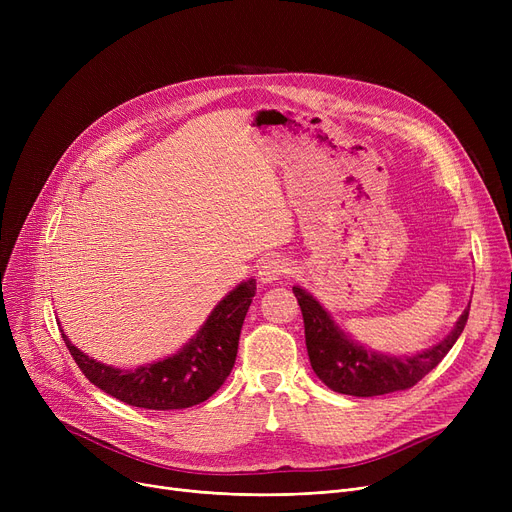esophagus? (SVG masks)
I'll return each mask as SVG.
<instances>
[{
  "label": "esophagus",
  "instance_id": "esophagus-1",
  "mask_svg": "<svg viewBox=\"0 0 512 512\" xmlns=\"http://www.w3.org/2000/svg\"><path fill=\"white\" fill-rule=\"evenodd\" d=\"M288 272V261L284 257H270L259 265V280L263 284H272Z\"/></svg>",
  "mask_w": 512,
  "mask_h": 512
}]
</instances>
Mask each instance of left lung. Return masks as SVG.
Segmentation results:
<instances>
[{"mask_svg": "<svg viewBox=\"0 0 512 512\" xmlns=\"http://www.w3.org/2000/svg\"><path fill=\"white\" fill-rule=\"evenodd\" d=\"M303 321L311 367L330 390L351 396H380L413 388L432 371L465 330L469 307L456 319L444 340L415 355H388L371 351L369 346L344 332L332 313L303 286H292Z\"/></svg>", "mask_w": 512, "mask_h": 512, "instance_id": "obj_1", "label": "left lung"}]
</instances>
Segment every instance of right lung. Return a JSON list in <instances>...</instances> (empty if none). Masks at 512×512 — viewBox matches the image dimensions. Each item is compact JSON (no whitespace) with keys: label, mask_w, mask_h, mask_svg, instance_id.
Instances as JSON below:
<instances>
[{"label":"right lung","mask_w":512,"mask_h":512,"mask_svg":"<svg viewBox=\"0 0 512 512\" xmlns=\"http://www.w3.org/2000/svg\"><path fill=\"white\" fill-rule=\"evenodd\" d=\"M255 290L253 278L242 280L213 307L197 334L188 338L178 353L134 369L105 365L78 351L64 330L62 338L80 371L105 394L130 407L151 411L188 409L218 392L230 375L242 321L253 303Z\"/></svg>","instance_id":"right-lung-1"}]
</instances>
